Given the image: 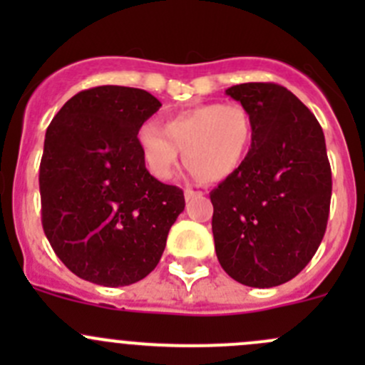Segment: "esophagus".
Here are the masks:
<instances>
[{
  "label": "esophagus",
  "mask_w": 365,
  "mask_h": 365,
  "mask_svg": "<svg viewBox=\"0 0 365 365\" xmlns=\"http://www.w3.org/2000/svg\"><path fill=\"white\" fill-rule=\"evenodd\" d=\"M194 197H203V192L201 190H194V189H185V200L190 201Z\"/></svg>",
  "instance_id": "esophagus-1"
}]
</instances>
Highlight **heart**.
<instances>
[{
    "label": "heart",
    "instance_id": "b5f03b06",
    "mask_svg": "<svg viewBox=\"0 0 365 365\" xmlns=\"http://www.w3.org/2000/svg\"><path fill=\"white\" fill-rule=\"evenodd\" d=\"M139 148L153 176L169 180L183 150V164L206 183L238 171L254 143V120L237 102L200 104L168 118L164 125L139 128Z\"/></svg>",
    "mask_w": 365,
    "mask_h": 365
}]
</instances>
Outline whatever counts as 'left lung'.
I'll return each instance as SVG.
<instances>
[{"instance_id":"left-lung-1","label":"left lung","mask_w":365,"mask_h":365,"mask_svg":"<svg viewBox=\"0 0 365 365\" xmlns=\"http://www.w3.org/2000/svg\"><path fill=\"white\" fill-rule=\"evenodd\" d=\"M226 93L254 120V143L235 175L210 192L220 267L251 288L292 281L312 259L332 197L325 135L316 116L275 83H244Z\"/></svg>"}]
</instances>
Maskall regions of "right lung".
<instances>
[{"label":"right lung","mask_w":365,"mask_h":365,"mask_svg":"<svg viewBox=\"0 0 365 365\" xmlns=\"http://www.w3.org/2000/svg\"><path fill=\"white\" fill-rule=\"evenodd\" d=\"M160 106L148 91L108 84L73 95L47 127L43 233L84 281L116 288L145 279L185 208L182 189L150 175L138 143Z\"/></svg>","instance_id":"obj_1"}]
</instances>
